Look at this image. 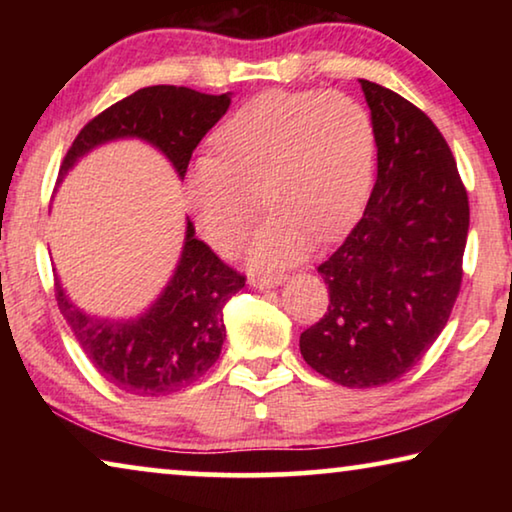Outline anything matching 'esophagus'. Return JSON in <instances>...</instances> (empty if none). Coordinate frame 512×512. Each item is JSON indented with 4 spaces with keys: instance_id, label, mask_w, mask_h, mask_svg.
I'll return each instance as SVG.
<instances>
[{
    "instance_id": "1",
    "label": "esophagus",
    "mask_w": 512,
    "mask_h": 512,
    "mask_svg": "<svg viewBox=\"0 0 512 512\" xmlns=\"http://www.w3.org/2000/svg\"><path fill=\"white\" fill-rule=\"evenodd\" d=\"M287 280L282 273H273V275H253L250 277V284L255 289H271V287H280V284Z\"/></svg>"
}]
</instances>
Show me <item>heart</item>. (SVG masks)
<instances>
[{"instance_id": "1", "label": "heart", "mask_w": 512, "mask_h": 512, "mask_svg": "<svg viewBox=\"0 0 512 512\" xmlns=\"http://www.w3.org/2000/svg\"><path fill=\"white\" fill-rule=\"evenodd\" d=\"M210 160L185 176V201L201 237L232 255L259 214L250 262L271 268L329 241L359 214L372 183L377 131L368 108L345 92L268 90L210 137Z\"/></svg>"}]
</instances>
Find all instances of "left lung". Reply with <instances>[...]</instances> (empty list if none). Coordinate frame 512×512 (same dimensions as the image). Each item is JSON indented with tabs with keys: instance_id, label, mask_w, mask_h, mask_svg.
Returning <instances> with one entry per match:
<instances>
[{
	"instance_id": "1",
	"label": "left lung",
	"mask_w": 512,
	"mask_h": 512,
	"mask_svg": "<svg viewBox=\"0 0 512 512\" xmlns=\"http://www.w3.org/2000/svg\"><path fill=\"white\" fill-rule=\"evenodd\" d=\"M359 83L377 131V180L359 223L318 266L329 305L300 334V352L336 384L372 388L409 372L445 329L470 203L436 124L397 92Z\"/></svg>"
}]
</instances>
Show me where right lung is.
Segmentation results:
<instances>
[{"label":"right lung","instance_id":"right-lung-1","mask_svg":"<svg viewBox=\"0 0 512 512\" xmlns=\"http://www.w3.org/2000/svg\"><path fill=\"white\" fill-rule=\"evenodd\" d=\"M228 108L230 94H203L176 85L137 90L81 128L60 164V178L81 155L119 137L151 142L185 178L198 142ZM244 284L246 275L196 239L194 225L187 221L176 273L137 320H97L69 302L58 280L54 287L60 314L99 375L131 395L160 397L194 384L214 366L225 341V302Z\"/></svg>","mask_w":512,"mask_h":512}]
</instances>
